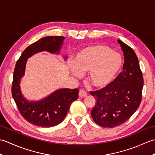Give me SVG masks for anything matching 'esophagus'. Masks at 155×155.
<instances>
[{
	"instance_id": "obj_1",
	"label": "esophagus",
	"mask_w": 155,
	"mask_h": 155,
	"mask_svg": "<svg viewBox=\"0 0 155 155\" xmlns=\"http://www.w3.org/2000/svg\"><path fill=\"white\" fill-rule=\"evenodd\" d=\"M87 92L86 91H84V89H80L79 91V96L81 97H84L87 96Z\"/></svg>"
}]
</instances>
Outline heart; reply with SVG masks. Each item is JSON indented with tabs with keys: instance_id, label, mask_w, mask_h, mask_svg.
Segmentation results:
<instances>
[{
	"instance_id": "obj_1",
	"label": "heart",
	"mask_w": 155,
	"mask_h": 155,
	"mask_svg": "<svg viewBox=\"0 0 155 155\" xmlns=\"http://www.w3.org/2000/svg\"><path fill=\"white\" fill-rule=\"evenodd\" d=\"M71 71L79 77L88 72L89 83L96 88H104L114 79L122 64V58L107 46L92 45L81 49L75 55Z\"/></svg>"
}]
</instances>
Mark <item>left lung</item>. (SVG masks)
Instances as JSON below:
<instances>
[{"label":"left lung","mask_w":155,"mask_h":155,"mask_svg":"<svg viewBox=\"0 0 155 155\" xmlns=\"http://www.w3.org/2000/svg\"><path fill=\"white\" fill-rule=\"evenodd\" d=\"M123 51V71L101 90L91 91L96 99L91 116L97 124L113 128L125 123L135 113L142 100L143 76L133 49L118 40Z\"/></svg>","instance_id":"left-lung-1"}]
</instances>
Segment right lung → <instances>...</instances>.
Listing matches in <instances>:
<instances>
[{
    "instance_id": "obj_1",
    "label": "right lung",
    "mask_w": 155,
    "mask_h": 155,
    "mask_svg": "<svg viewBox=\"0 0 155 155\" xmlns=\"http://www.w3.org/2000/svg\"><path fill=\"white\" fill-rule=\"evenodd\" d=\"M64 39V37L61 36L39 39L23 51L15 65L11 88L12 97L23 118L36 126L51 127L61 123L72 102L78 97V88H61L40 101L29 102L22 97L20 88V80L25 74L27 58L43 51L59 53Z\"/></svg>"
}]
</instances>
